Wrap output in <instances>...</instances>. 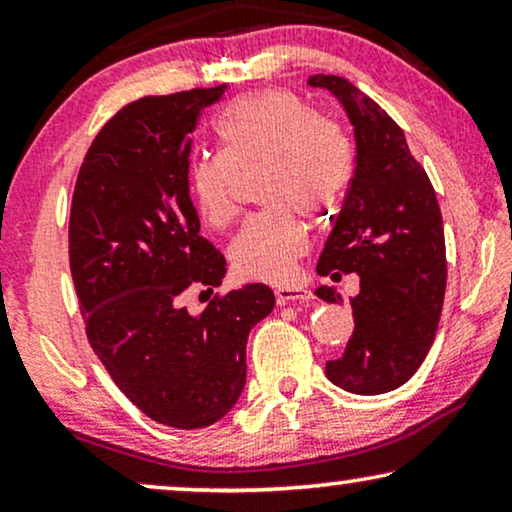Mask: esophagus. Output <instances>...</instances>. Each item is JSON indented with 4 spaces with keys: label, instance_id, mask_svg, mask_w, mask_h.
<instances>
[{
    "label": "esophagus",
    "instance_id": "esophagus-1",
    "mask_svg": "<svg viewBox=\"0 0 512 512\" xmlns=\"http://www.w3.org/2000/svg\"><path fill=\"white\" fill-rule=\"evenodd\" d=\"M276 299H278L280 306L294 304V301H299V304H304V301H311V299H313V292H311V290H304V287L280 285V287H276Z\"/></svg>",
    "mask_w": 512,
    "mask_h": 512
}]
</instances>
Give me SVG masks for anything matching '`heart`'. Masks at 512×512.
<instances>
[{
	"mask_svg": "<svg viewBox=\"0 0 512 512\" xmlns=\"http://www.w3.org/2000/svg\"><path fill=\"white\" fill-rule=\"evenodd\" d=\"M218 153L201 155L187 169V192L199 220L225 229L239 215L236 171L271 162L266 201L280 208L253 215L232 243L241 276L280 280L311 246L308 227L288 206L318 211L345 181L341 143L318 113L285 90H257L229 102L213 122Z\"/></svg>",
	"mask_w": 512,
	"mask_h": 512,
	"instance_id": "obj_1",
	"label": "heart"
}]
</instances>
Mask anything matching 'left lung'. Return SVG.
Listing matches in <instances>:
<instances>
[{"mask_svg": "<svg viewBox=\"0 0 512 512\" xmlns=\"http://www.w3.org/2000/svg\"><path fill=\"white\" fill-rule=\"evenodd\" d=\"M311 88L331 92L355 129V174L318 273H357L350 299L355 331L327 378L352 394H385L420 369L436 338L445 297L443 218L429 176L410 155L401 127L341 76L315 74ZM336 304L334 287L315 290Z\"/></svg>", "mask_w": 512, "mask_h": 512, "instance_id": "obj_1", "label": "left lung"}]
</instances>
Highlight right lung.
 I'll use <instances>...</instances> for the list:
<instances>
[{
	"label": "right lung",
	"mask_w": 512,
	"mask_h": 512,
	"mask_svg": "<svg viewBox=\"0 0 512 512\" xmlns=\"http://www.w3.org/2000/svg\"><path fill=\"white\" fill-rule=\"evenodd\" d=\"M227 85L127 104L102 127L76 178L69 264L88 341L150 420L201 429L246 387V343L276 306L248 283L190 313V285L222 283L227 262L199 234L187 192L190 134Z\"/></svg>",
	"instance_id": "add662e5"
}]
</instances>
